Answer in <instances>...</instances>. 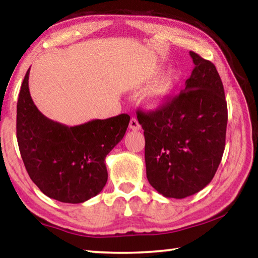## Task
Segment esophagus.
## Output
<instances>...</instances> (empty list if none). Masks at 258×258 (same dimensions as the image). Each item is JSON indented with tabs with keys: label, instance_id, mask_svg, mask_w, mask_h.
I'll return each mask as SVG.
<instances>
[{
	"label": "esophagus",
	"instance_id": "34e87169",
	"mask_svg": "<svg viewBox=\"0 0 258 258\" xmlns=\"http://www.w3.org/2000/svg\"><path fill=\"white\" fill-rule=\"evenodd\" d=\"M128 127L132 131H139L140 128H141V126H140L138 119L135 118V117H132V118H131V120H130Z\"/></svg>",
	"mask_w": 258,
	"mask_h": 258
}]
</instances>
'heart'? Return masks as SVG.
Instances as JSON below:
<instances>
[{"mask_svg": "<svg viewBox=\"0 0 258 258\" xmlns=\"http://www.w3.org/2000/svg\"><path fill=\"white\" fill-rule=\"evenodd\" d=\"M158 74L159 69L155 68L142 75L137 82V85L141 87L147 85L152 79L154 80V81L152 80L153 82L151 81L152 83L142 91L139 98L140 104L147 110H157V109L164 107L175 90L178 80V74L175 69H168L160 74L158 77H156Z\"/></svg>", "mask_w": 258, "mask_h": 258, "instance_id": "obj_1", "label": "heart"}]
</instances>
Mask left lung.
<instances>
[{
  "label": "left lung",
  "mask_w": 258,
  "mask_h": 258,
  "mask_svg": "<svg viewBox=\"0 0 258 258\" xmlns=\"http://www.w3.org/2000/svg\"><path fill=\"white\" fill-rule=\"evenodd\" d=\"M185 89L155 111H138L145 132L147 178L166 198L182 199L209 184L225 147L228 107L216 67L190 51Z\"/></svg>",
  "instance_id": "obj_1"
}]
</instances>
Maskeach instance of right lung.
Listing matches in <instances>:
<instances>
[{
  "label": "right lung",
  "mask_w": 258,
  "mask_h": 258,
  "mask_svg": "<svg viewBox=\"0 0 258 258\" xmlns=\"http://www.w3.org/2000/svg\"><path fill=\"white\" fill-rule=\"evenodd\" d=\"M29 69L17 103V140L26 171L49 198L84 203L106 185V157L124 138L130 116L121 113L76 126L47 118L30 97Z\"/></svg>",
  "instance_id": "obj_1"
}]
</instances>
